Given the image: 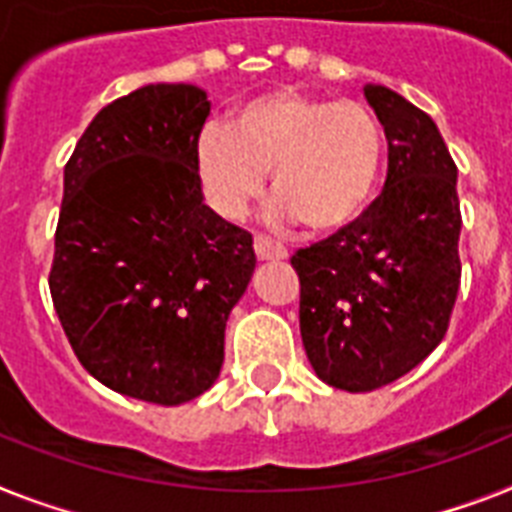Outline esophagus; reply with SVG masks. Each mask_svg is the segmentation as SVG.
<instances>
[{
    "mask_svg": "<svg viewBox=\"0 0 512 512\" xmlns=\"http://www.w3.org/2000/svg\"><path fill=\"white\" fill-rule=\"evenodd\" d=\"M253 251L259 256V261H282L287 259V251L280 246V243H274V240L264 238V235H256L253 238Z\"/></svg>",
    "mask_w": 512,
    "mask_h": 512,
    "instance_id": "34e87169",
    "label": "esophagus"
}]
</instances>
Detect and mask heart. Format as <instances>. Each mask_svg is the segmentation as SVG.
<instances>
[{
  "label": "heart",
  "mask_w": 512,
  "mask_h": 512,
  "mask_svg": "<svg viewBox=\"0 0 512 512\" xmlns=\"http://www.w3.org/2000/svg\"><path fill=\"white\" fill-rule=\"evenodd\" d=\"M382 128L369 107L295 88L253 96L230 128L209 122L196 141L206 201L225 219L243 217L272 170L274 222L314 232L353 225L369 206L382 167Z\"/></svg>",
  "instance_id": "heart-1"
}]
</instances>
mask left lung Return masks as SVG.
<instances>
[{
  "instance_id": "8db88e82",
  "label": "left lung",
  "mask_w": 512,
  "mask_h": 512,
  "mask_svg": "<svg viewBox=\"0 0 512 512\" xmlns=\"http://www.w3.org/2000/svg\"><path fill=\"white\" fill-rule=\"evenodd\" d=\"M387 138V183L358 222L293 256L301 337L316 377L371 392L437 348L460 285L458 167L411 101L366 83Z\"/></svg>"
}]
</instances>
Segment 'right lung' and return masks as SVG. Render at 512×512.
I'll return each mask as SVG.
<instances>
[{"mask_svg": "<svg viewBox=\"0 0 512 512\" xmlns=\"http://www.w3.org/2000/svg\"><path fill=\"white\" fill-rule=\"evenodd\" d=\"M206 91L149 83L96 114L65 164L49 290L86 371L180 405L217 382L225 327L256 269L253 238L204 204Z\"/></svg>", "mask_w": 512, "mask_h": 512, "instance_id": "add662e5", "label": "right lung"}]
</instances>
